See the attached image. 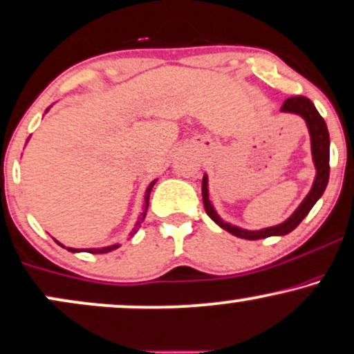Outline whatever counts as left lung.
<instances>
[{
  "instance_id": "1",
  "label": "left lung",
  "mask_w": 354,
  "mask_h": 354,
  "mask_svg": "<svg viewBox=\"0 0 354 354\" xmlns=\"http://www.w3.org/2000/svg\"><path fill=\"white\" fill-rule=\"evenodd\" d=\"M281 113H290L297 114L306 120L308 133H310V147H312V160H314L317 174L314 185H312V189L308 191L306 199L302 201L301 205L294 210V214L290 216L288 221L274 227H268V229L261 230H245L240 229V227L230 225V223L223 222L218 214L214 209V205L210 204L209 201V189H207V174H204L203 178V203L204 209L207 212V216L212 218L214 222L217 223L218 227H222L223 230L230 232L232 235L240 236V239L247 240H259L266 239V236L272 235H288L289 232H292L296 227L304 221V217L310 212V209L314 207L317 201L322 198L324 194L326 185H328V176H330V136L328 129H326V124L319 111L315 109L314 102H312L308 97L304 96H292L288 97L281 106Z\"/></svg>"
}]
</instances>
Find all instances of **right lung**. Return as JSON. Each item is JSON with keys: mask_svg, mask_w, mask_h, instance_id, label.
<instances>
[{"mask_svg": "<svg viewBox=\"0 0 354 354\" xmlns=\"http://www.w3.org/2000/svg\"><path fill=\"white\" fill-rule=\"evenodd\" d=\"M155 183H156V180H155V181H151L150 185H149V187H147V191H145V199H144V212L140 214V218H138V222H137L136 229H133V230L131 232V235L136 234L138 227H140V223L144 222V218H145V216H147V209H149V199H150V192H151V187H153ZM57 243H58V241H57ZM58 245H62V243H58ZM62 247H64V245H62ZM119 247H120L119 243H114V245H111V247H104V248H86V250H78V248H66V250H68V252H73V253H78V252H88V253H109V252H113V250L119 248Z\"/></svg>", "mask_w": 354, "mask_h": 354, "instance_id": "add662e5", "label": "right lung"}]
</instances>
